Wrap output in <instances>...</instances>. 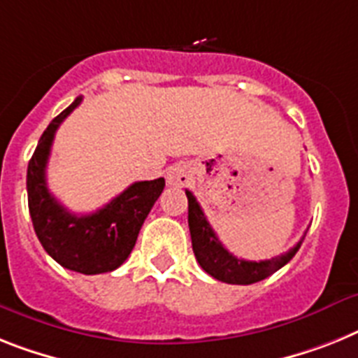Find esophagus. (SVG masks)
Masks as SVG:
<instances>
[{
	"label": "esophagus",
	"instance_id": "34e87169",
	"mask_svg": "<svg viewBox=\"0 0 358 358\" xmlns=\"http://www.w3.org/2000/svg\"><path fill=\"white\" fill-rule=\"evenodd\" d=\"M165 180L171 187H184L189 182V169L184 164H174L165 171Z\"/></svg>",
	"mask_w": 358,
	"mask_h": 358
}]
</instances>
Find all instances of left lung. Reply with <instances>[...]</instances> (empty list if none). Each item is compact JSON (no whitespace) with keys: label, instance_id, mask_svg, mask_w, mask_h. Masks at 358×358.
Wrapping results in <instances>:
<instances>
[{"label":"left lung","instance_id":"left-lung-1","mask_svg":"<svg viewBox=\"0 0 358 358\" xmlns=\"http://www.w3.org/2000/svg\"><path fill=\"white\" fill-rule=\"evenodd\" d=\"M185 194H187L189 202L187 220L194 257H196L198 264L202 266L203 271L209 273L216 280L225 282V284H240V286H248V284L264 280V278L271 276L275 271H278L280 267L286 266L291 258L295 257L302 242H304L306 235L287 253L271 258V260L253 262V260L236 258L235 255H231L222 245L216 233L213 231L211 224L207 222L202 207L196 202L194 194L189 189H185Z\"/></svg>","mask_w":358,"mask_h":358}]
</instances>
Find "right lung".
<instances>
[{
	"mask_svg": "<svg viewBox=\"0 0 358 358\" xmlns=\"http://www.w3.org/2000/svg\"><path fill=\"white\" fill-rule=\"evenodd\" d=\"M80 103L82 96L59 113L41 134L27 169L29 211L36 236L59 266L83 275H100L114 271L127 260L147 215L164 191L165 180L134 182L91 215L67 211L50 194L45 169L59 123Z\"/></svg>",
	"mask_w": 358,
	"mask_h": 358,
	"instance_id": "obj_1",
	"label": "right lung"
}]
</instances>
